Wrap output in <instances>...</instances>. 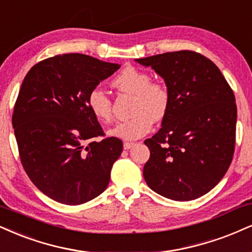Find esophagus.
<instances>
[{
	"instance_id": "34e87169",
	"label": "esophagus",
	"mask_w": 252,
	"mask_h": 252,
	"mask_svg": "<svg viewBox=\"0 0 252 252\" xmlns=\"http://www.w3.org/2000/svg\"><path fill=\"white\" fill-rule=\"evenodd\" d=\"M134 145H135V143H131V142H124L123 149L124 150H129V149H131V148L134 147Z\"/></svg>"
}]
</instances>
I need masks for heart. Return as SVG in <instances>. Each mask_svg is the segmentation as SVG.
<instances>
[{"label":"heart","instance_id":"b5f03b06","mask_svg":"<svg viewBox=\"0 0 252 252\" xmlns=\"http://www.w3.org/2000/svg\"><path fill=\"white\" fill-rule=\"evenodd\" d=\"M118 92L134 95L131 115L129 120L117 123L108 131L113 137L134 141L143 137L151 130L153 121L158 122L168 114L170 107V93L165 84L151 82L148 72L134 66H126L113 80ZM88 107L94 116L103 123L113 120V103L103 90L95 88L87 98Z\"/></svg>","mask_w":252,"mask_h":252}]
</instances>
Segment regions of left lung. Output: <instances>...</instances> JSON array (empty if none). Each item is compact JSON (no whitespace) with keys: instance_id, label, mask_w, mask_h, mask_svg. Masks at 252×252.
Wrapping results in <instances>:
<instances>
[{"instance_id":"left-lung-1","label":"left lung","mask_w":252,"mask_h":252,"mask_svg":"<svg viewBox=\"0 0 252 252\" xmlns=\"http://www.w3.org/2000/svg\"><path fill=\"white\" fill-rule=\"evenodd\" d=\"M165 82L170 107L162 128L144 143L143 176L151 190L174 201L210 191L228 171L235 150L237 107L213 61L190 50L135 60Z\"/></svg>"}]
</instances>
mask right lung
Listing matches in <instances>:
<instances>
[{
	"label": "right lung",
	"instance_id": "add662e5",
	"mask_svg": "<svg viewBox=\"0 0 252 252\" xmlns=\"http://www.w3.org/2000/svg\"><path fill=\"white\" fill-rule=\"evenodd\" d=\"M120 66L63 54L38 62L24 77L13 114L20 158L36 188L54 201L83 204L107 189L123 143L94 141L104 134L87 98Z\"/></svg>",
	"mask_w": 252,
	"mask_h": 252
}]
</instances>
